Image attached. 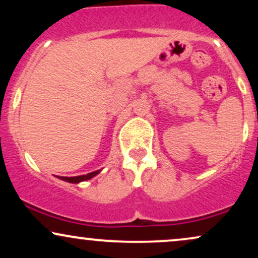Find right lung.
I'll return each instance as SVG.
<instances>
[{"mask_svg":"<svg viewBox=\"0 0 258 258\" xmlns=\"http://www.w3.org/2000/svg\"><path fill=\"white\" fill-rule=\"evenodd\" d=\"M100 171H102V170L93 171V172L87 173V174H82V176H75V177H58V178L61 179V180H65V182H69V183H74V184H78V183L85 182V180H88V179L93 178V177H96L97 174H98V173L100 172Z\"/></svg>","mask_w":258,"mask_h":258,"instance_id":"obj_1","label":"right lung"}]
</instances>
